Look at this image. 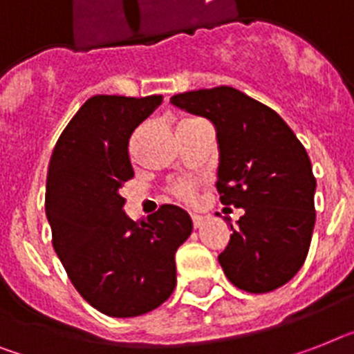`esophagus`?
Masks as SVG:
<instances>
[{
    "instance_id": "obj_1",
    "label": "esophagus",
    "mask_w": 354,
    "mask_h": 354,
    "mask_svg": "<svg viewBox=\"0 0 354 354\" xmlns=\"http://www.w3.org/2000/svg\"><path fill=\"white\" fill-rule=\"evenodd\" d=\"M192 221H194V227H201L204 224V217L203 215H197V213L192 215Z\"/></svg>"
}]
</instances>
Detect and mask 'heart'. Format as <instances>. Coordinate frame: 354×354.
<instances>
[{
  "instance_id": "1",
  "label": "heart",
  "mask_w": 354,
  "mask_h": 354,
  "mask_svg": "<svg viewBox=\"0 0 354 354\" xmlns=\"http://www.w3.org/2000/svg\"><path fill=\"white\" fill-rule=\"evenodd\" d=\"M175 194L179 197L186 198V201H192L195 197V186L192 180H179L175 184Z\"/></svg>"
}]
</instances>
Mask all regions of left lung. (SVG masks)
<instances>
[{
	"mask_svg": "<svg viewBox=\"0 0 354 354\" xmlns=\"http://www.w3.org/2000/svg\"><path fill=\"white\" fill-rule=\"evenodd\" d=\"M170 103L212 122L221 203L244 209L218 255L226 277L250 293L284 286L302 268L315 227L317 180L306 148L275 110L232 86Z\"/></svg>",
	"mask_w": 354,
	"mask_h": 354,
	"instance_id": "obj_1",
	"label": "left lung"
}]
</instances>
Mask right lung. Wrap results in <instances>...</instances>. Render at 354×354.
Masks as SVG:
<instances>
[{
	"mask_svg": "<svg viewBox=\"0 0 354 354\" xmlns=\"http://www.w3.org/2000/svg\"><path fill=\"white\" fill-rule=\"evenodd\" d=\"M160 103V95H93L48 165L45 212L55 253L79 295L113 318L141 317L170 299L175 251L194 230L174 204L137 221L122 208V184L133 177L128 141Z\"/></svg>",
	"mask_w": 354,
	"mask_h": 354,
	"instance_id": "add662e5",
	"label": "right lung"
}]
</instances>
